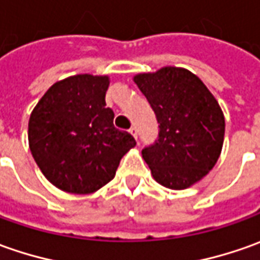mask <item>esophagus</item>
I'll return each instance as SVG.
<instances>
[{"label": "esophagus", "mask_w": 260, "mask_h": 260, "mask_svg": "<svg viewBox=\"0 0 260 260\" xmlns=\"http://www.w3.org/2000/svg\"><path fill=\"white\" fill-rule=\"evenodd\" d=\"M129 132H131V135H132L134 138L138 139V129H137L135 126H131V128H129Z\"/></svg>", "instance_id": "esophagus-1"}]
</instances>
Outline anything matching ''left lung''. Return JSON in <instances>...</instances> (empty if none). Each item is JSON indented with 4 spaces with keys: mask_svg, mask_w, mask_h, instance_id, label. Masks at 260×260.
Segmentation results:
<instances>
[{
    "mask_svg": "<svg viewBox=\"0 0 260 260\" xmlns=\"http://www.w3.org/2000/svg\"><path fill=\"white\" fill-rule=\"evenodd\" d=\"M134 82L159 123L158 139L142 149L154 180L171 190L191 187L209 174L221 152L224 116L219 102L183 68L139 73Z\"/></svg>",
    "mask_w": 260,
    "mask_h": 260,
    "instance_id": "1",
    "label": "left lung"
}]
</instances>
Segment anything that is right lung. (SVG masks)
<instances>
[{
  "instance_id": "obj_1",
  "label": "right lung",
  "mask_w": 260,
  "mask_h": 260,
  "mask_svg": "<svg viewBox=\"0 0 260 260\" xmlns=\"http://www.w3.org/2000/svg\"><path fill=\"white\" fill-rule=\"evenodd\" d=\"M109 77L76 75L43 94L28 121V145L44 177L66 192L90 194L112 180L121 158L137 145L113 126L106 108Z\"/></svg>"
}]
</instances>
